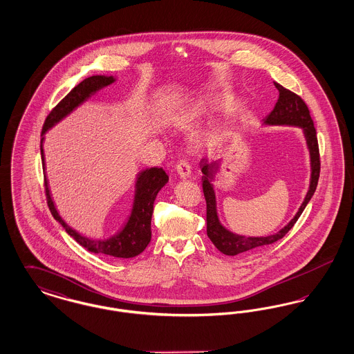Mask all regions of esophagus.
<instances>
[{
  "label": "esophagus",
  "instance_id": "1",
  "mask_svg": "<svg viewBox=\"0 0 354 354\" xmlns=\"http://www.w3.org/2000/svg\"><path fill=\"white\" fill-rule=\"evenodd\" d=\"M176 172L180 178H189L191 175V166L185 162V160H180L178 165H176Z\"/></svg>",
  "mask_w": 354,
  "mask_h": 354
}]
</instances>
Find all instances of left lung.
<instances>
[{
	"label": "left lung",
	"instance_id": "1",
	"mask_svg": "<svg viewBox=\"0 0 354 354\" xmlns=\"http://www.w3.org/2000/svg\"><path fill=\"white\" fill-rule=\"evenodd\" d=\"M276 88L279 90V100L276 102L273 110L270 115L266 118L264 123L268 124H290V126H299L303 127L304 133L308 140V146L310 150L312 158V180L310 187L306 194V198L304 201L299 212L296 216L290 220V223L284 227L279 234L267 236V237H245V236L234 235L230 231H227L218 219L216 214V201H215V192L212 185L209 183L214 179V172L218 169L216 162H208L207 159H202L201 167L203 172V192L207 202V235L209 240L214 243V245L219 250L220 252L228 256H235L239 253L247 252L254 248H260L263 245L273 244L277 240L283 239L290 231V228L296 224V221L301 216L306 204L312 199L317 183L320 178V151H319V140L315 129L313 119L310 117V111L300 95L290 91L277 82H273Z\"/></svg>",
	"mask_w": 354,
	"mask_h": 354
}]
</instances>
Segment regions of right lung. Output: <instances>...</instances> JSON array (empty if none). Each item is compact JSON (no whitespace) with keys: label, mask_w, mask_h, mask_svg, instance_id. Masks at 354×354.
Returning a JSON list of instances; mask_svg holds the SVG:
<instances>
[{"label":"right lung","mask_w":354,"mask_h":354,"mask_svg":"<svg viewBox=\"0 0 354 354\" xmlns=\"http://www.w3.org/2000/svg\"><path fill=\"white\" fill-rule=\"evenodd\" d=\"M114 82V77H103V75H93L84 80L80 84H77L68 95L59 102L45 119L42 134L48 131L51 126L57 122L65 118L68 113H71L78 104L86 101L93 93L104 87L107 84ZM44 139V138H42ZM41 156H42V166L44 163V151H42V140H41ZM169 176L160 167H152L145 169L138 175L136 183V195H135L134 208L126 227L119 232L118 235L107 239V240H88L86 237L78 235L73 231L66 223L59 218L57 214L54 204L51 202L48 182L45 179V194L46 202L50 209L51 215L54 219L58 220L65 231L71 236L80 245L88 252L100 253L106 256H113L119 259H129L138 256L143 252L151 240V218L153 211V202L160 191V188L167 183Z\"/></svg>","instance_id":"obj_1"}]
</instances>
